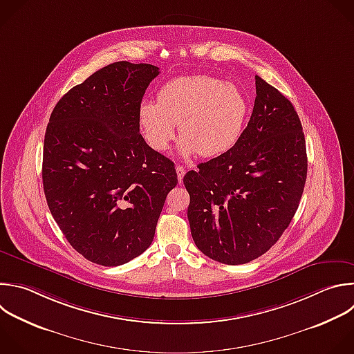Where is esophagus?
Masks as SVG:
<instances>
[{"instance_id":"34e87169","label":"esophagus","mask_w":354,"mask_h":354,"mask_svg":"<svg viewBox=\"0 0 354 354\" xmlns=\"http://www.w3.org/2000/svg\"><path fill=\"white\" fill-rule=\"evenodd\" d=\"M176 174H178V182H179V183H182L183 176H185V174H186L185 168H183L182 165H178V167H176Z\"/></svg>"}]
</instances>
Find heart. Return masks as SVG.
Wrapping results in <instances>:
<instances>
[{"label":"heart","instance_id":"heart-1","mask_svg":"<svg viewBox=\"0 0 354 354\" xmlns=\"http://www.w3.org/2000/svg\"><path fill=\"white\" fill-rule=\"evenodd\" d=\"M248 116V100L233 83L211 76H185L165 83L156 101H143L139 121L146 142L165 151L180 125V153L212 158L239 140Z\"/></svg>","mask_w":354,"mask_h":354}]
</instances>
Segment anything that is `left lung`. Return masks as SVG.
Here are the masks:
<instances>
[{"mask_svg": "<svg viewBox=\"0 0 354 354\" xmlns=\"http://www.w3.org/2000/svg\"><path fill=\"white\" fill-rule=\"evenodd\" d=\"M256 94L236 145L183 178L196 246L227 266L250 263L278 242L307 178L306 140L295 106L260 76Z\"/></svg>", "mask_w": 354, "mask_h": 354, "instance_id": "obj_1", "label": "left lung"}]
</instances>
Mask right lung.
I'll use <instances>...</instances> for the list:
<instances>
[{
    "label": "right lung",
    "instance_id": "obj_1",
    "mask_svg": "<svg viewBox=\"0 0 354 354\" xmlns=\"http://www.w3.org/2000/svg\"><path fill=\"white\" fill-rule=\"evenodd\" d=\"M158 73L150 64H109L57 102L46 129L48 208L71 246L104 267L150 248L178 183L174 162L140 135L139 108Z\"/></svg>",
    "mask_w": 354,
    "mask_h": 354
}]
</instances>
